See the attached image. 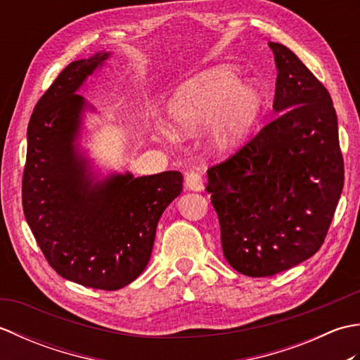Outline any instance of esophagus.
I'll return each mask as SVG.
<instances>
[{
	"label": "esophagus",
	"mask_w": 360,
	"mask_h": 360,
	"mask_svg": "<svg viewBox=\"0 0 360 360\" xmlns=\"http://www.w3.org/2000/svg\"><path fill=\"white\" fill-rule=\"evenodd\" d=\"M186 188L187 190H192V192H201L204 184H202V178L200 173H195V172H190L186 174Z\"/></svg>",
	"instance_id": "1"
}]
</instances>
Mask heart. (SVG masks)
<instances>
[{
    "mask_svg": "<svg viewBox=\"0 0 360 360\" xmlns=\"http://www.w3.org/2000/svg\"><path fill=\"white\" fill-rule=\"evenodd\" d=\"M240 82L232 68L218 66L181 85L167 106L172 134L190 137L212 127L213 150L236 147L264 108V91L254 82Z\"/></svg>",
    "mask_w": 360,
    "mask_h": 360,
    "instance_id": "b5f03b06",
    "label": "heart"
}]
</instances>
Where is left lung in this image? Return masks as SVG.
<instances>
[{
  "label": "left lung",
  "mask_w": 360,
  "mask_h": 360,
  "mask_svg": "<svg viewBox=\"0 0 360 360\" xmlns=\"http://www.w3.org/2000/svg\"><path fill=\"white\" fill-rule=\"evenodd\" d=\"M269 48L277 66V117L207 170L224 257L249 277H269L314 255L343 188L330 93L286 46L269 41Z\"/></svg>",
  "instance_id": "obj_1"
}]
</instances>
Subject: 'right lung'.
Instances as JSON below:
<instances>
[{
	"label": "right lung",
	"mask_w": 360,
	"mask_h": 360,
	"mask_svg": "<svg viewBox=\"0 0 360 360\" xmlns=\"http://www.w3.org/2000/svg\"><path fill=\"white\" fill-rule=\"evenodd\" d=\"M111 52L75 60L35 105L27 127L22 210L48 263L82 286L117 290L147 267L164 210L182 174L102 176L82 147L83 119L96 111L77 91Z\"/></svg>",
	"instance_id": "add662e5"
}]
</instances>
